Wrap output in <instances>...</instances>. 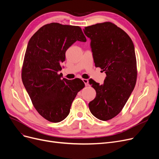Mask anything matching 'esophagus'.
<instances>
[{
  "instance_id": "obj_1",
  "label": "esophagus",
  "mask_w": 159,
  "mask_h": 159,
  "mask_svg": "<svg viewBox=\"0 0 159 159\" xmlns=\"http://www.w3.org/2000/svg\"><path fill=\"white\" fill-rule=\"evenodd\" d=\"M82 81L84 82V83L85 84V86H88L89 85V84H88L89 81H88V79H82Z\"/></svg>"
}]
</instances>
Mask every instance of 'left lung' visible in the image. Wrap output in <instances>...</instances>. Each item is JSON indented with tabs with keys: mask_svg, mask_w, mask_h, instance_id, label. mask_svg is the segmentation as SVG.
<instances>
[{
	"mask_svg": "<svg viewBox=\"0 0 159 159\" xmlns=\"http://www.w3.org/2000/svg\"><path fill=\"white\" fill-rule=\"evenodd\" d=\"M84 32L91 39L95 67L107 75L101 85L89 80L96 91L89 108L95 118L108 121L121 111L136 85L138 71L134 44L125 31L111 22L86 26Z\"/></svg>",
	"mask_w": 159,
	"mask_h": 159,
	"instance_id": "obj_1",
	"label": "left lung"
}]
</instances>
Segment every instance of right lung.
Here are the masks:
<instances>
[{"label":"right lung","instance_id":"obj_1","mask_svg":"<svg viewBox=\"0 0 159 159\" xmlns=\"http://www.w3.org/2000/svg\"><path fill=\"white\" fill-rule=\"evenodd\" d=\"M77 41H86L80 26L51 23L41 26L27 45L22 81L34 108L49 121L64 120L76 95L85 86L80 79H61L58 73L66 51Z\"/></svg>","mask_w":159,"mask_h":159}]
</instances>
